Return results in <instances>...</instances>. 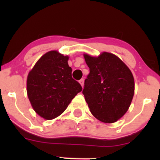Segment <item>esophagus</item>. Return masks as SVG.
I'll list each match as a JSON object with an SVG mask.
<instances>
[{
  "label": "esophagus",
  "mask_w": 160,
  "mask_h": 160,
  "mask_svg": "<svg viewBox=\"0 0 160 160\" xmlns=\"http://www.w3.org/2000/svg\"><path fill=\"white\" fill-rule=\"evenodd\" d=\"M79 82H80V84L81 85L82 87H83V86H84V80H83V79H81V80L79 81Z\"/></svg>",
  "instance_id": "esophagus-1"
}]
</instances>
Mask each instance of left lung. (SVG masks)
<instances>
[{"label": "left lung", "mask_w": 160, "mask_h": 160, "mask_svg": "<svg viewBox=\"0 0 160 160\" xmlns=\"http://www.w3.org/2000/svg\"><path fill=\"white\" fill-rule=\"evenodd\" d=\"M89 74L82 94L92 114L105 123L117 122L127 112L135 92L132 71L119 57L103 52L83 54Z\"/></svg>", "instance_id": "1"}]
</instances>
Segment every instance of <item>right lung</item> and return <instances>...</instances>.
Instances as JSON below:
<instances>
[{"mask_svg":"<svg viewBox=\"0 0 160 160\" xmlns=\"http://www.w3.org/2000/svg\"><path fill=\"white\" fill-rule=\"evenodd\" d=\"M68 56L56 50L46 52L27 77V94L34 111L50 120L61 115L77 94L80 84L71 76Z\"/></svg>","mask_w":160,"mask_h":160,"instance_id":"1","label":"right lung"}]
</instances>
